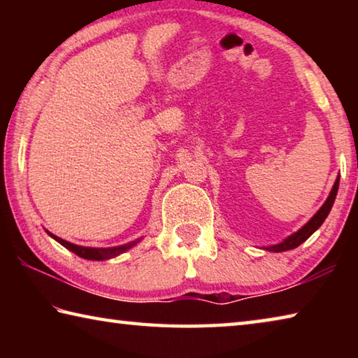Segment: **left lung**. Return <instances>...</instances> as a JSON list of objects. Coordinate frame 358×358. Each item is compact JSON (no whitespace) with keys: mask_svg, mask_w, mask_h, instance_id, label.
<instances>
[{"mask_svg":"<svg viewBox=\"0 0 358 358\" xmlns=\"http://www.w3.org/2000/svg\"><path fill=\"white\" fill-rule=\"evenodd\" d=\"M338 186H339V178H336V181H335V185H333V187H331V192H330V196H329V199H327L325 201V203L322 205V207H320V210L317 211L316 215H314L310 221H308L305 226H303L299 232H295V234H292L290 235V237H287L286 240L282 241V243H280V245H275V246H270V248H266V250L268 251H275V252H281V251H289V250H294V248H296V246H300L303 241H306L308 238L311 237V235L316 232V230L322 226V222L325 221V217L329 216V213H330V210H331V207H333V202H335V199H336V192H338Z\"/></svg>","mask_w":358,"mask_h":358,"instance_id":"left-lung-1","label":"left lung"}]
</instances>
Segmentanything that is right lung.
I'll use <instances>...</instances> for the list:
<instances>
[{
	"label": "right lung",
	"mask_w": 358,
	"mask_h": 358,
	"mask_svg": "<svg viewBox=\"0 0 358 358\" xmlns=\"http://www.w3.org/2000/svg\"><path fill=\"white\" fill-rule=\"evenodd\" d=\"M52 238H55L58 243H62L64 248H68L69 251H72L74 254H77L78 257H83V259H88V260H104V259H110L118 256V254L124 252L126 250H129L131 246H134L137 241L134 243H128L124 246H118V248H85V246H77L74 243H69V241H66L63 238L57 237V235L53 234H48Z\"/></svg>",
	"instance_id": "right-lung-1"
}]
</instances>
